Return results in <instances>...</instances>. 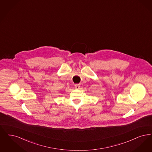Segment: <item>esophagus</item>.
<instances>
[{"label":"esophagus","instance_id":"obj_1","mask_svg":"<svg viewBox=\"0 0 152 152\" xmlns=\"http://www.w3.org/2000/svg\"><path fill=\"white\" fill-rule=\"evenodd\" d=\"M75 87L76 89H79V88L80 87V84H75Z\"/></svg>","mask_w":152,"mask_h":152}]
</instances>
